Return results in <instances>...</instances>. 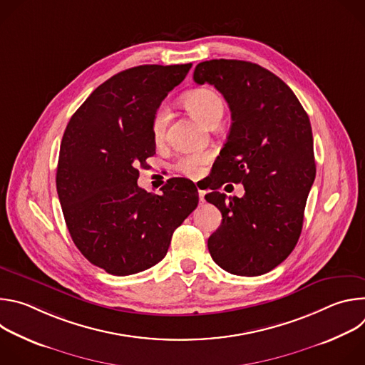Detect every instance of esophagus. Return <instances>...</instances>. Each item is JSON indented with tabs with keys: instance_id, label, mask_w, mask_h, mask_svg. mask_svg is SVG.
<instances>
[{
	"instance_id": "esophagus-1",
	"label": "esophagus",
	"mask_w": 365,
	"mask_h": 365,
	"mask_svg": "<svg viewBox=\"0 0 365 365\" xmlns=\"http://www.w3.org/2000/svg\"><path fill=\"white\" fill-rule=\"evenodd\" d=\"M197 193H199V200H200V202H203V200H205V192L199 189V190H197Z\"/></svg>"
}]
</instances>
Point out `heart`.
I'll return each instance as SVG.
<instances>
[{
  "instance_id": "heart-1",
  "label": "heart",
  "mask_w": 365,
  "mask_h": 365,
  "mask_svg": "<svg viewBox=\"0 0 365 365\" xmlns=\"http://www.w3.org/2000/svg\"><path fill=\"white\" fill-rule=\"evenodd\" d=\"M183 106L196 120H199L205 125L220 123L224 115L222 98L215 91L207 88L195 89L186 93L183 96ZM168 120L169 113L165 106H160L155 110L151 121V134L155 141L163 138L168 127ZM207 162H210V155L207 154H186L178 159V162L175 163V169L187 178H199Z\"/></svg>"
}]
</instances>
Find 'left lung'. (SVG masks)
<instances>
[{
  "instance_id": "8db88e82",
  "label": "left lung",
  "mask_w": 365,
  "mask_h": 365,
  "mask_svg": "<svg viewBox=\"0 0 365 365\" xmlns=\"http://www.w3.org/2000/svg\"><path fill=\"white\" fill-rule=\"evenodd\" d=\"M197 85H214L225 98L232 124L205 195L222 214L207 240L214 262L237 276L264 274L289 257L303 227L317 166L312 127L293 91L274 73L245 61L200 62ZM242 182V198L215 189Z\"/></svg>"
}]
</instances>
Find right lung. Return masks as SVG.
<instances>
[{
  "label": "right lung",
  "instance_id": "add662e5",
  "mask_svg": "<svg viewBox=\"0 0 365 365\" xmlns=\"http://www.w3.org/2000/svg\"><path fill=\"white\" fill-rule=\"evenodd\" d=\"M187 65H143L99 85L72 115L61 144L56 187L69 234L93 266L114 276L165 258L175 230L199 202L189 179L151 195L138 166L155 153L153 115L187 75Z\"/></svg>",
  "mask_w": 365,
  "mask_h": 365
}]
</instances>
